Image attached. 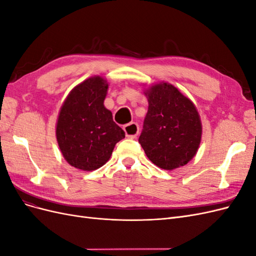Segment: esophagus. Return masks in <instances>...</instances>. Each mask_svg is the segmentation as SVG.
Segmentation results:
<instances>
[{"label":"esophagus","instance_id":"34e87169","mask_svg":"<svg viewBox=\"0 0 256 256\" xmlns=\"http://www.w3.org/2000/svg\"><path fill=\"white\" fill-rule=\"evenodd\" d=\"M124 131H125L126 136L129 138H136L138 134V125L136 122H132L124 126Z\"/></svg>","mask_w":256,"mask_h":256}]
</instances>
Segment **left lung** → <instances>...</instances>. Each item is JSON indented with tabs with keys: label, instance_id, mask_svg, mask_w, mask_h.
Segmentation results:
<instances>
[{
	"label": "left lung",
	"instance_id": "obj_1",
	"mask_svg": "<svg viewBox=\"0 0 256 256\" xmlns=\"http://www.w3.org/2000/svg\"><path fill=\"white\" fill-rule=\"evenodd\" d=\"M148 100L138 143L154 164L172 171L196 156L202 140V122L191 100L168 82L144 90Z\"/></svg>",
	"mask_w": 256,
	"mask_h": 256
}]
</instances>
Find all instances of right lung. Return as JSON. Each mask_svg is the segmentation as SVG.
Returning a JSON list of instances; mask_svg holds the SVG:
<instances>
[{"label": "right lung", "instance_id": "add662e5", "mask_svg": "<svg viewBox=\"0 0 256 256\" xmlns=\"http://www.w3.org/2000/svg\"><path fill=\"white\" fill-rule=\"evenodd\" d=\"M108 88L102 76H90L74 86L60 106L56 129L60 150L69 164L82 171L106 164L115 144L125 138L104 104Z\"/></svg>", "mask_w": 256, "mask_h": 256}]
</instances>
